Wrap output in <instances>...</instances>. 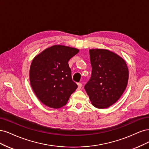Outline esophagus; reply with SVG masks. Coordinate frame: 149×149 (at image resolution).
Here are the masks:
<instances>
[{
	"mask_svg": "<svg viewBox=\"0 0 149 149\" xmlns=\"http://www.w3.org/2000/svg\"><path fill=\"white\" fill-rule=\"evenodd\" d=\"M81 87H82V84H81V83H79L78 84V88L80 89L81 88Z\"/></svg>",
	"mask_w": 149,
	"mask_h": 149,
	"instance_id": "obj_1",
	"label": "esophagus"
}]
</instances>
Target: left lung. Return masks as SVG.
<instances>
[{
  "mask_svg": "<svg viewBox=\"0 0 149 149\" xmlns=\"http://www.w3.org/2000/svg\"><path fill=\"white\" fill-rule=\"evenodd\" d=\"M92 75L84 88L92 104L104 109L116 103L125 90L129 79L126 63L107 49H90Z\"/></svg>",
  "mask_w": 149,
  "mask_h": 149,
  "instance_id": "left-lung-1",
  "label": "left lung"
}]
</instances>
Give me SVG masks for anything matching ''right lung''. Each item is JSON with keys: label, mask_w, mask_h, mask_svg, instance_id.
Segmentation results:
<instances>
[{"label": "right lung", "mask_w": 149, "mask_h": 149, "mask_svg": "<svg viewBox=\"0 0 149 149\" xmlns=\"http://www.w3.org/2000/svg\"><path fill=\"white\" fill-rule=\"evenodd\" d=\"M79 52L74 47L54 45L33 59L30 69L31 86L46 106L55 109L64 107L77 88L68 61Z\"/></svg>", "instance_id": "right-lung-1"}]
</instances>
